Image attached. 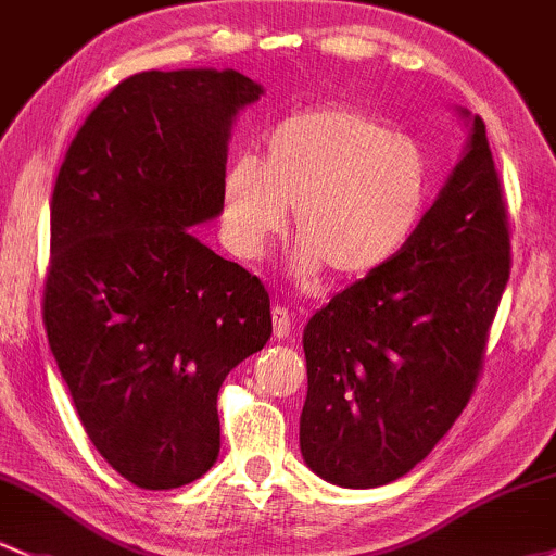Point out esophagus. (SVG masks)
Returning <instances> with one entry per match:
<instances>
[{
	"instance_id": "esophagus-1",
	"label": "esophagus",
	"mask_w": 556,
	"mask_h": 556,
	"mask_svg": "<svg viewBox=\"0 0 556 556\" xmlns=\"http://www.w3.org/2000/svg\"><path fill=\"white\" fill-rule=\"evenodd\" d=\"M291 333V313L286 307H280V304H276L273 307V337L278 339H286Z\"/></svg>"
}]
</instances>
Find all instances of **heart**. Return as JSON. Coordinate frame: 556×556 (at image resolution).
Segmentation results:
<instances>
[{
	"mask_svg": "<svg viewBox=\"0 0 556 556\" xmlns=\"http://www.w3.org/2000/svg\"><path fill=\"white\" fill-rule=\"evenodd\" d=\"M432 164L419 142L352 109L280 118L260 159L241 156L219 182V232L241 260H260L289 225L300 232L289 270L300 283L331 267L363 278L414 243L432 204Z\"/></svg>",
	"mask_w": 556,
	"mask_h": 556,
	"instance_id": "b5f03b06",
	"label": "heart"
}]
</instances>
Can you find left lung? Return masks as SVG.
<instances>
[{
  "instance_id": "left-lung-1",
  "label": "left lung",
  "mask_w": 556,
  "mask_h": 556,
  "mask_svg": "<svg viewBox=\"0 0 556 556\" xmlns=\"http://www.w3.org/2000/svg\"><path fill=\"white\" fill-rule=\"evenodd\" d=\"M414 243L307 320L300 447L339 488L397 480L440 443L475 390L509 280V219L480 116Z\"/></svg>"
}]
</instances>
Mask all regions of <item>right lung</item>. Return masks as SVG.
<instances>
[{
	"label": "right lung",
	"mask_w": 556,
	"mask_h": 556,
	"mask_svg": "<svg viewBox=\"0 0 556 556\" xmlns=\"http://www.w3.org/2000/svg\"><path fill=\"white\" fill-rule=\"evenodd\" d=\"M262 92L232 68L129 76L52 190L50 350L92 445L146 491L212 469L219 387L273 333L260 278L190 232L219 217L230 127Z\"/></svg>",
	"instance_id": "obj_1"
}]
</instances>
